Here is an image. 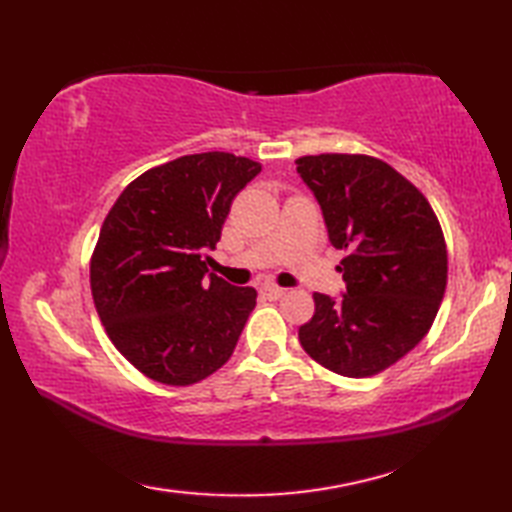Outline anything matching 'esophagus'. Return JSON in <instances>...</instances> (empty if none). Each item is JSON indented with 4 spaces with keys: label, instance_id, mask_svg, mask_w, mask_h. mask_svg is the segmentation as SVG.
Segmentation results:
<instances>
[{
    "label": "esophagus",
    "instance_id": "1",
    "mask_svg": "<svg viewBox=\"0 0 512 512\" xmlns=\"http://www.w3.org/2000/svg\"><path fill=\"white\" fill-rule=\"evenodd\" d=\"M284 295H286V290H284V288L273 286V284H266V286H262V297H266V299H270V301L281 299Z\"/></svg>",
    "mask_w": 512,
    "mask_h": 512
}]
</instances>
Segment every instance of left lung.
<instances>
[{"label":"left lung","mask_w":512,"mask_h":512,"mask_svg":"<svg viewBox=\"0 0 512 512\" xmlns=\"http://www.w3.org/2000/svg\"><path fill=\"white\" fill-rule=\"evenodd\" d=\"M317 198L341 299L314 292V317L299 341L319 365L347 378L374 376L429 332L447 288V244L427 198L387 162L358 154L297 160Z\"/></svg>","instance_id":"1"}]
</instances>
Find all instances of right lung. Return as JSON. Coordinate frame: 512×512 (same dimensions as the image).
Instances as JSON below:
<instances>
[{"instance_id": "right-lung-1", "label": "right lung", "mask_w": 512, "mask_h": 512, "mask_svg": "<svg viewBox=\"0 0 512 512\" xmlns=\"http://www.w3.org/2000/svg\"><path fill=\"white\" fill-rule=\"evenodd\" d=\"M262 171L250 158L206 151L145 171L107 213L90 284L116 350L145 376L193 385L231 358L255 288L209 275L235 195Z\"/></svg>"}]
</instances>
